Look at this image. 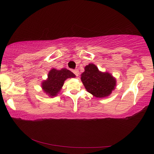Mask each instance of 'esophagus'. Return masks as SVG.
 I'll list each match as a JSON object with an SVG mask.
<instances>
[{"label": "esophagus", "instance_id": "esophagus-1", "mask_svg": "<svg viewBox=\"0 0 154 154\" xmlns=\"http://www.w3.org/2000/svg\"><path fill=\"white\" fill-rule=\"evenodd\" d=\"M72 71H73V73L75 75H76V76H78V75H79V71L78 69H73V70H72Z\"/></svg>", "mask_w": 154, "mask_h": 154}]
</instances>
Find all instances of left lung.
<instances>
[{
  "label": "left lung",
  "instance_id": "left-lung-1",
  "mask_svg": "<svg viewBox=\"0 0 154 154\" xmlns=\"http://www.w3.org/2000/svg\"><path fill=\"white\" fill-rule=\"evenodd\" d=\"M81 79L88 92L97 98L109 96L115 89L116 81L107 72H101L95 65L90 63L85 67Z\"/></svg>",
  "mask_w": 154,
  "mask_h": 154
}]
</instances>
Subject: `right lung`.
<instances>
[{
  "mask_svg": "<svg viewBox=\"0 0 154 154\" xmlns=\"http://www.w3.org/2000/svg\"><path fill=\"white\" fill-rule=\"evenodd\" d=\"M73 77H75V74L67 69H61V70L52 69L49 72L47 80L42 83V89L48 96L55 97L61 91L64 81L68 78Z\"/></svg>",
  "mask_w": 154,
  "mask_h": 154,
  "instance_id": "right-lung-1",
  "label": "right lung"
}]
</instances>
